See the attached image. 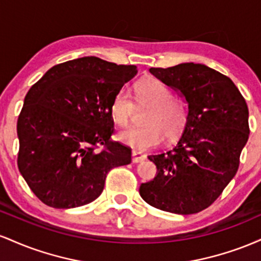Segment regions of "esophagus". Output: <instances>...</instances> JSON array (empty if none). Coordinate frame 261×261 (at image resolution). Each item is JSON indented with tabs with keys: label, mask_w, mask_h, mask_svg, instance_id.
Instances as JSON below:
<instances>
[{
	"label": "esophagus",
	"mask_w": 261,
	"mask_h": 261,
	"mask_svg": "<svg viewBox=\"0 0 261 261\" xmlns=\"http://www.w3.org/2000/svg\"><path fill=\"white\" fill-rule=\"evenodd\" d=\"M146 160V154L141 153V152L133 151V162L134 163H140V162H143Z\"/></svg>",
	"instance_id": "esophagus-1"
}]
</instances>
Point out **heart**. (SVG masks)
<instances>
[{
	"instance_id": "b5f03b06",
	"label": "heart",
	"mask_w": 261,
	"mask_h": 261,
	"mask_svg": "<svg viewBox=\"0 0 261 261\" xmlns=\"http://www.w3.org/2000/svg\"><path fill=\"white\" fill-rule=\"evenodd\" d=\"M135 98L141 106H148L143 115L145 125L128 126L119 131L118 139L125 145L147 151L160 145L163 136L172 139L181 133L187 124V108L173 98V92L161 81L149 79L135 85ZM135 106L127 92L119 91L110 104L113 120L126 125L133 116Z\"/></svg>"
}]
</instances>
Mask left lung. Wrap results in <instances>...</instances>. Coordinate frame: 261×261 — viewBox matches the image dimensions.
Returning <instances> with one entry per match:
<instances>
[{"label": "left lung", "instance_id": "8db88e82", "mask_svg": "<svg viewBox=\"0 0 261 261\" xmlns=\"http://www.w3.org/2000/svg\"><path fill=\"white\" fill-rule=\"evenodd\" d=\"M149 72L188 104L184 131L172 149L148 155L157 167L140 195L162 211L197 214L207 208L236 175L249 137V112L229 77L206 65L185 62Z\"/></svg>", "mask_w": 261, "mask_h": 261}]
</instances>
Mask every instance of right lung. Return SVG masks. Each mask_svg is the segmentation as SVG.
<instances>
[{
  "mask_svg": "<svg viewBox=\"0 0 261 261\" xmlns=\"http://www.w3.org/2000/svg\"><path fill=\"white\" fill-rule=\"evenodd\" d=\"M136 73L134 65L86 56L54 66L27 93L17 121L18 168L45 205L94 201L108 172L131 163V149L110 139V104Z\"/></svg>",
  "mask_w": 261,
  "mask_h": 261,
  "instance_id": "right-lung-1",
  "label": "right lung"
}]
</instances>
